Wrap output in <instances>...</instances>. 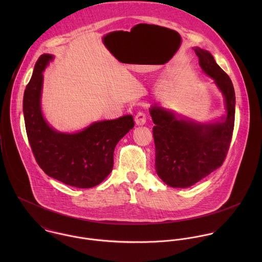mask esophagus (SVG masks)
Wrapping results in <instances>:
<instances>
[{"mask_svg": "<svg viewBox=\"0 0 262 262\" xmlns=\"http://www.w3.org/2000/svg\"><path fill=\"white\" fill-rule=\"evenodd\" d=\"M135 123L138 126L144 125L146 123V116H145V114L142 112L137 113L136 116H135Z\"/></svg>", "mask_w": 262, "mask_h": 262, "instance_id": "obj_1", "label": "esophagus"}]
</instances>
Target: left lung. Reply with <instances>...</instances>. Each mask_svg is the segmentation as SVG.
<instances>
[{
    "instance_id": "1",
    "label": "left lung",
    "mask_w": 262,
    "mask_h": 262,
    "mask_svg": "<svg viewBox=\"0 0 262 262\" xmlns=\"http://www.w3.org/2000/svg\"><path fill=\"white\" fill-rule=\"evenodd\" d=\"M202 71L214 79L224 97L226 115L215 122L200 123L166 110L158 104L149 109L155 126V169L169 187H188L219 168L229 150L235 121V92L230 77L213 55L192 48Z\"/></svg>"
}]
</instances>
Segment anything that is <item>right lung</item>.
I'll return each instance as SVG.
<instances>
[{
    "label": "right lung",
    "mask_w": 262,
    "mask_h": 262,
    "mask_svg": "<svg viewBox=\"0 0 262 262\" xmlns=\"http://www.w3.org/2000/svg\"><path fill=\"white\" fill-rule=\"evenodd\" d=\"M53 58L47 53L38 58L24 92L23 113L28 140L38 165L47 176L72 187H96L111 173L114 150L134 127L133 116L94 122L76 133L53 129L41 110L42 73Z\"/></svg>",
    "instance_id": "1"
}]
</instances>
